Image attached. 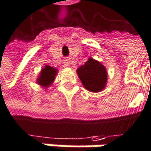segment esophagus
I'll use <instances>...</instances> for the list:
<instances>
[{
	"mask_svg": "<svg viewBox=\"0 0 151 151\" xmlns=\"http://www.w3.org/2000/svg\"><path fill=\"white\" fill-rule=\"evenodd\" d=\"M63 63H64L65 66H68V65L70 64V59H69L68 57H66V58L63 60Z\"/></svg>",
	"mask_w": 151,
	"mask_h": 151,
	"instance_id": "esophagus-1",
	"label": "esophagus"
}]
</instances>
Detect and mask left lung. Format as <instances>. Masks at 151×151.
Listing matches in <instances>:
<instances>
[{"instance_id": "1", "label": "left lung", "mask_w": 151, "mask_h": 151, "mask_svg": "<svg viewBox=\"0 0 151 151\" xmlns=\"http://www.w3.org/2000/svg\"><path fill=\"white\" fill-rule=\"evenodd\" d=\"M78 76L85 88L90 92H100L106 85L107 71L98 61L89 58L77 70Z\"/></svg>"}]
</instances>
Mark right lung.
I'll return each mask as SVG.
<instances>
[{
  "label": "right lung",
  "mask_w": 151,
  "mask_h": 151,
  "mask_svg": "<svg viewBox=\"0 0 151 151\" xmlns=\"http://www.w3.org/2000/svg\"><path fill=\"white\" fill-rule=\"evenodd\" d=\"M56 72L57 71L55 68L46 65L45 68L42 69V70L40 74V77L38 79V83L43 87L49 86L54 81Z\"/></svg>",
  "instance_id": "right-lung-1"
}]
</instances>
